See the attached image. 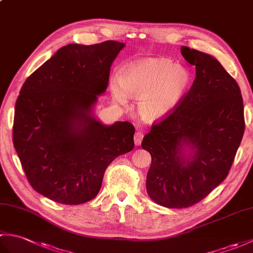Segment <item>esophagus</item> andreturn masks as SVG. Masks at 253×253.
<instances>
[{"instance_id": "esophagus-1", "label": "esophagus", "mask_w": 253, "mask_h": 253, "mask_svg": "<svg viewBox=\"0 0 253 253\" xmlns=\"http://www.w3.org/2000/svg\"><path fill=\"white\" fill-rule=\"evenodd\" d=\"M142 139H143V133L141 131H137L135 133V137H133V141H135L136 146H140Z\"/></svg>"}]
</instances>
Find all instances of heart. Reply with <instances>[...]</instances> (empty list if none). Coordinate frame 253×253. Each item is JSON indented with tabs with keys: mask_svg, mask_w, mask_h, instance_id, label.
<instances>
[{
	"mask_svg": "<svg viewBox=\"0 0 253 253\" xmlns=\"http://www.w3.org/2000/svg\"><path fill=\"white\" fill-rule=\"evenodd\" d=\"M189 74L168 58H149L128 64L118 74V84L112 82L113 98L118 103L126 95L138 100V113L144 120L157 121L168 116L184 96Z\"/></svg>",
	"mask_w": 253,
	"mask_h": 253,
	"instance_id": "obj_1",
	"label": "heart"
}]
</instances>
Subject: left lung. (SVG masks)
I'll return each mask as SVG.
<instances>
[{
    "label": "left lung",
    "instance_id": "obj_1",
    "mask_svg": "<svg viewBox=\"0 0 253 253\" xmlns=\"http://www.w3.org/2000/svg\"><path fill=\"white\" fill-rule=\"evenodd\" d=\"M181 55L196 66L191 88L141 143L152 160L148 195L170 209L193 206L226 178L245 131L236 80L212 55L188 46Z\"/></svg>",
    "mask_w": 253,
    "mask_h": 253
}]
</instances>
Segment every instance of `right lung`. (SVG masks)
<instances>
[{
    "label": "right lung",
    "instance_id": "obj_1",
    "mask_svg": "<svg viewBox=\"0 0 253 253\" xmlns=\"http://www.w3.org/2000/svg\"><path fill=\"white\" fill-rule=\"evenodd\" d=\"M125 46L67 44L26 79L16 101L13 143L31 187L62 204L98 195L113 160L133 149L129 122L106 126L93 116L113 61Z\"/></svg>",
    "mask_w": 253,
    "mask_h": 253
}]
</instances>
